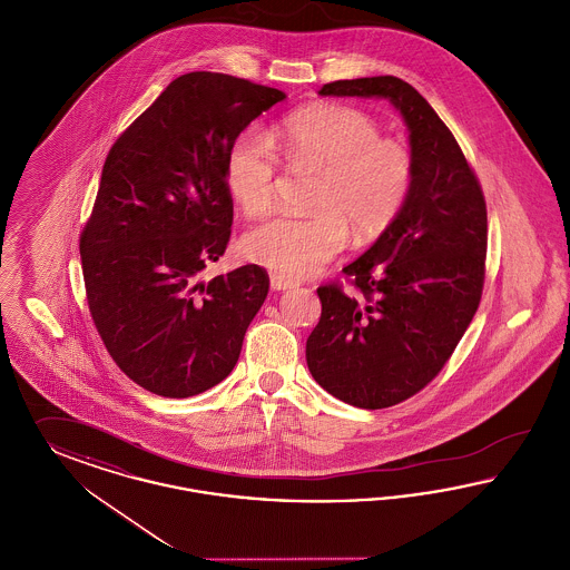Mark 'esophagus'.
I'll return each instance as SVG.
<instances>
[{
    "label": "esophagus",
    "instance_id": "esophagus-1",
    "mask_svg": "<svg viewBox=\"0 0 570 570\" xmlns=\"http://www.w3.org/2000/svg\"><path fill=\"white\" fill-rule=\"evenodd\" d=\"M295 286H298L296 279L284 277V275H272V288H274V291H288V288H295Z\"/></svg>",
    "mask_w": 570,
    "mask_h": 570
}]
</instances>
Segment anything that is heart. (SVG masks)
<instances>
[{"label":"heart","mask_w":570,"mask_h":570,"mask_svg":"<svg viewBox=\"0 0 570 570\" xmlns=\"http://www.w3.org/2000/svg\"><path fill=\"white\" fill-rule=\"evenodd\" d=\"M275 144L291 167L318 171L309 216H277L246 237L254 263L284 277L316 274L347 242H371L410 199L415 157L410 146L384 137L382 125L352 106L322 104L288 116ZM225 180L233 202L250 218L272 212L279 183L274 148L256 131L230 144Z\"/></svg>","instance_id":"b5f03b06"}]
</instances>
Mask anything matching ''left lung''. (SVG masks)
I'll return each mask as SVG.
<instances>
[{"label":"left lung","instance_id":"8db88e82","mask_svg":"<svg viewBox=\"0 0 570 570\" xmlns=\"http://www.w3.org/2000/svg\"><path fill=\"white\" fill-rule=\"evenodd\" d=\"M320 95L384 97L410 129V199L377 242L343 267L356 295L337 282L320 286L322 316L305 347L309 373L328 394L384 410L433 382L478 312L485 199L452 131L410 82L337 80Z\"/></svg>","mask_w":570,"mask_h":570}]
</instances>
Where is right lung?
I'll list each match as a JSON object with an SVG mask.
<instances>
[{
  "mask_svg": "<svg viewBox=\"0 0 570 570\" xmlns=\"http://www.w3.org/2000/svg\"><path fill=\"white\" fill-rule=\"evenodd\" d=\"M286 95L216 71L169 82L120 134L80 235L92 322L137 386L186 399L220 384L269 293L244 265L202 279L227 250L230 144Z\"/></svg>",
  "mask_w": 570,
  "mask_h": 570,
  "instance_id": "right-lung-1",
  "label": "right lung"
}]
</instances>
